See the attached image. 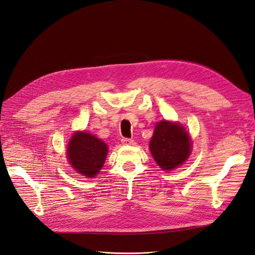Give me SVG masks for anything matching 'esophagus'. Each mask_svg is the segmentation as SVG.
<instances>
[{"label":"esophagus","instance_id":"34e87169","mask_svg":"<svg viewBox=\"0 0 255 255\" xmlns=\"http://www.w3.org/2000/svg\"><path fill=\"white\" fill-rule=\"evenodd\" d=\"M133 140L130 138H122V144L123 145H133Z\"/></svg>","mask_w":255,"mask_h":255}]
</instances>
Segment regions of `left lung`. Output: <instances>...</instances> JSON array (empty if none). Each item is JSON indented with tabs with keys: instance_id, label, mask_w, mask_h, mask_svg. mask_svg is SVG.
I'll return each mask as SVG.
<instances>
[{
	"instance_id": "obj_1",
	"label": "left lung",
	"mask_w": 255,
	"mask_h": 255,
	"mask_svg": "<svg viewBox=\"0 0 255 255\" xmlns=\"http://www.w3.org/2000/svg\"><path fill=\"white\" fill-rule=\"evenodd\" d=\"M149 149L163 170H172L183 165L191 153L189 133L178 123L163 120L154 128Z\"/></svg>"
}]
</instances>
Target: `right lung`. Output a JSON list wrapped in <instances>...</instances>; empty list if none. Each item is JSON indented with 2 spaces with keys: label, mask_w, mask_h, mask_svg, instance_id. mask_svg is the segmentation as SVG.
<instances>
[{
  "label": "right lung",
  "mask_w": 255,
  "mask_h": 255,
  "mask_svg": "<svg viewBox=\"0 0 255 255\" xmlns=\"http://www.w3.org/2000/svg\"><path fill=\"white\" fill-rule=\"evenodd\" d=\"M108 147L104 140L86 131H77L67 146V158L71 167L83 176L94 177L105 163Z\"/></svg>",
  "instance_id": "add662e5"
}]
</instances>
